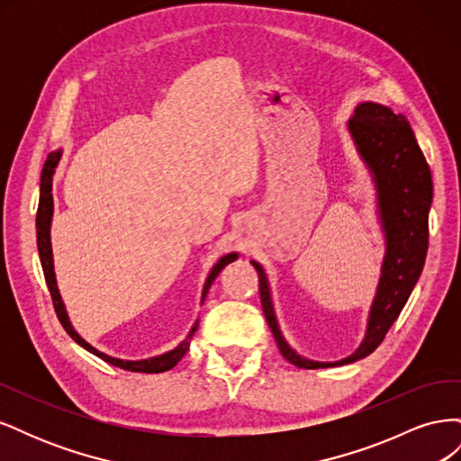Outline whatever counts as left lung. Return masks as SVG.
I'll list each match as a JSON object with an SVG mask.
<instances>
[{"mask_svg":"<svg viewBox=\"0 0 461 461\" xmlns=\"http://www.w3.org/2000/svg\"><path fill=\"white\" fill-rule=\"evenodd\" d=\"M348 131L352 134L359 158L364 159L373 176L376 209H379L386 244L366 337L357 350L339 361H313L292 350L278 327L267 275L258 261H252L259 275L261 308L278 350L292 366L302 369L354 364L375 352L406 305L427 256L432 180L410 122L386 105L364 102L356 107L352 119L348 121Z\"/></svg>","mask_w":461,"mask_h":461,"instance_id":"obj_1","label":"left lung"}]
</instances>
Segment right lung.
I'll return each instance as SVG.
<instances>
[{
	"instance_id": "add662e5",
	"label": "right lung",
	"mask_w": 461,
	"mask_h": 461,
	"mask_svg": "<svg viewBox=\"0 0 461 461\" xmlns=\"http://www.w3.org/2000/svg\"><path fill=\"white\" fill-rule=\"evenodd\" d=\"M61 159V149L58 151H51L46 163H44V169H41V178H40V202H38V215H36V239H38V254H40V261H41V269H44V276H46V283H48V288H50V294H51V300H53V308H55V313H58L59 321L63 329L68 332V337H71L77 344H80L85 350H88L90 354L102 357L104 361H107V364L115 366V367H121V369H127V371H136V373H163V371H169L173 369L180 359L185 357V354L188 352V346H190V340L194 337V332L198 330V323L200 321L196 319V323H194V327L190 329L188 337L180 342L176 348H173V350L165 352L161 356H156V357H148V359H121V357H113V356H107L100 350H95L94 346H90L85 339L80 337V334L73 329L71 321H68V315H67V310H65V303L61 300V294H59V288H58V281H55V271H53V254H51V239H50V229H51V217H53V196H51V183H53V173L55 169H58V163ZM236 258H239V254L232 252V254H227L222 256L215 265L213 269L209 271L207 278H205V285H203V290H202V303L207 296V290L209 286L213 285V281L217 278V275L222 271V267L225 265L232 263Z\"/></svg>"
}]
</instances>
